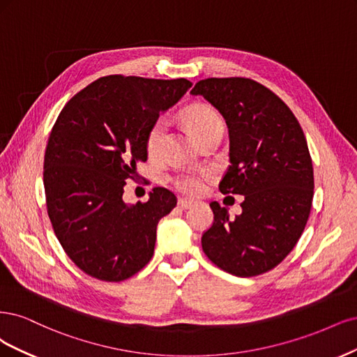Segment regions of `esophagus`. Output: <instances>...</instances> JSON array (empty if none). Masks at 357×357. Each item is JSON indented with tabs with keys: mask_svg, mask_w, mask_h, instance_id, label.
I'll use <instances>...</instances> for the list:
<instances>
[{
	"mask_svg": "<svg viewBox=\"0 0 357 357\" xmlns=\"http://www.w3.org/2000/svg\"><path fill=\"white\" fill-rule=\"evenodd\" d=\"M195 202L194 200H191V199H179L178 200V206L181 209H188V208H191V206L194 204Z\"/></svg>",
	"mask_w": 357,
	"mask_h": 357,
	"instance_id": "obj_1",
	"label": "esophagus"
}]
</instances>
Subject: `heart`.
<instances>
[{
  "label": "heart",
  "instance_id": "obj_1",
  "mask_svg": "<svg viewBox=\"0 0 357 357\" xmlns=\"http://www.w3.org/2000/svg\"><path fill=\"white\" fill-rule=\"evenodd\" d=\"M185 121L187 126L191 129V132L200 137L206 132H209L213 128H218V126H222V120L218 114L211 109L209 107H194L187 111L185 114ZM166 137V123L163 119L157 120L153 128L149 129L148 136H146V151L151 157H155L160 149L163 146ZM203 179L204 176L199 172H183L176 179H175V185L187 194H195L199 192L203 188Z\"/></svg>",
  "mask_w": 357,
  "mask_h": 357
}]
</instances>
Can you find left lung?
<instances>
[{"label":"left lung","instance_id":"8db88e82","mask_svg":"<svg viewBox=\"0 0 357 357\" xmlns=\"http://www.w3.org/2000/svg\"><path fill=\"white\" fill-rule=\"evenodd\" d=\"M224 117L229 165L222 194H240L241 213L212 202L213 224L202 248L237 278L270 271L300 240L313 200V165L300 123L271 90L249 78H208L191 90Z\"/></svg>","mask_w":357,"mask_h":357}]
</instances>
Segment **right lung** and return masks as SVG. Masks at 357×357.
Segmentation results:
<instances>
[{
	"label": "right lung",
	"instance_id": "1",
	"mask_svg": "<svg viewBox=\"0 0 357 357\" xmlns=\"http://www.w3.org/2000/svg\"><path fill=\"white\" fill-rule=\"evenodd\" d=\"M191 86L185 78L102 77L57 117L44 155L47 212L66 255L91 278L121 282L151 259L157 224L176 197L158 187L148 202L128 204L126 179L146 162V136L160 114Z\"/></svg>",
	"mask_w": 357,
	"mask_h": 357
}]
</instances>
